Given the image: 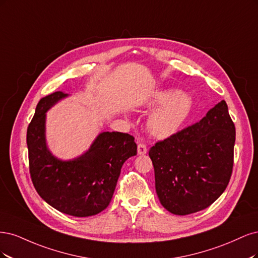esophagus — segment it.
<instances>
[{"mask_svg": "<svg viewBox=\"0 0 258 258\" xmlns=\"http://www.w3.org/2000/svg\"><path fill=\"white\" fill-rule=\"evenodd\" d=\"M148 151L147 149V146L145 144H141V143H138V146H137V153L139 155H144L146 154Z\"/></svg>", "mask_w": 258, "mask_h": 258, "instance_id": "1", "label": "esophagus"}]
</instances>
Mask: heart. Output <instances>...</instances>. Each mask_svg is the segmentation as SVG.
<instances>
[{
  "label": "heart",
  "mask_w": 258,
  "mask_h": 258,
  "mask_svg": "<svg viewBox=\"0 0 258 258\" xmlns=\"http://www.w3.org/2000/svg\"><path fill=\"white\" fill-rule=\"evenodd\" d=\"M194 101L188 93L178 89L155 90L147 96L143 107L153 109L148 119V128L155 137H166L176 133L193 110Z\"/></svg>",
  "instance_id": "obj_1"
}]
</instances>
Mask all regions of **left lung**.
<instances>
[{
	"label": "left lung",
	"instance_id": "left-lung-1",
	"mask_svg": "<svg viewBox=\"0 0 258 258\" xmlns=\"http://www.w3.org/2000/svg\"><path fill=\"white\" fill-rule=\"evenodd\" d=\"M235 140V124L221 101L198 123L155 144L149 156L165 209L186 215L217 201L231 176Z\"/></svg>",
	"mask_w": 258,
	"mask_h": 258
}]
</instances>
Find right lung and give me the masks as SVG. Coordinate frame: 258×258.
<instances>
[{"mask_svg":"<svg viewBox=\"0 0 258 258\" xmlns=\"http://www.w3.org/2000/svg\"><path fill=\"white\" fill-rule=\"evenodd\" d=\"M70 94L62 91L43 97L27 132L30 173L44 201L62 213L86 218L102 212L111 202L121 168L137 154L134 137L102 132L88 150L72 160H61L49 149L47 111Z\"/></svg>","mask_w":258,"mask_h":258,"instance_id":"right-lung-1","label":"right lung"}]
</instances>
